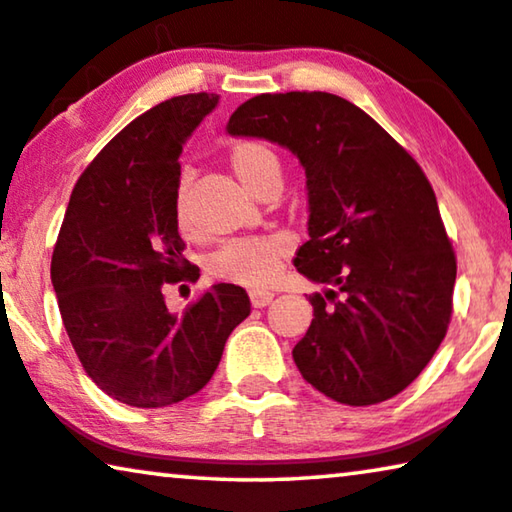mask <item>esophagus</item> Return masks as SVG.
Wrapping results in <instances>:
<instances>
[{"mask_svg":"<svg viewBox=\"0 0 512 512\" xmlns=\"http://www.w3.org/2000/svg\"><path fill=\"white\" fill-rule=\"evenodd\" d=\"M273 301V292H264V290H253L250 292V304L253 308H264Z\"/></svg>","mask_w":512,"mask_h":512,"instance_id":"obj_1","label":"esophagus"}]
</instances>
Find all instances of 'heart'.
Returning <instances> with one entry per match:
<instances>
[{"label": "heart", "instance_id": "obj_1", "mask_svg": "<svg viewBox=\"0 0 512 512\" xmlns=\"http://www.w3.org/2000/svg\"><path fill=\"white\" fill-rule=\"evenodd\" d=\"M229 167L236 178L255 192L257 197L271 187H280L283 167L280 157L264 141H239L229 148ZM190 169L178 174L174 192L176 222L183 232L192 229L190 211ZM290 243L283 236H250V239H234L222 243L208 259V271L213 278L243 287H264L276 280L283 259L287 257Z\"/></svg>", "mask_w": 512, "mask_h": 512}]
</instances>
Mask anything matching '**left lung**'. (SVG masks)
Listing matches in <instances>:
<instances>
[{
  "mask_svg": "<svg viewBox=\"0 0 512 512\" xmlns=\"http://www.w3.org/2000/svg\"><path fill=\"white\" fill-rule=\"evenodd\" d=\"M227 132L280 143L306 169L311 239L294 266L334 290L311 297L313 322L292 350L301 376L345 406L397 397L445 338L457 278L420 164L369 113L329 92L257 95Z\"/></svg>",
  "mask_w": 512,
  "mask_h": 512,
  "instance_id": "8db88e82",
  "label": "left lung"
}]
</instances>
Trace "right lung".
<instances>
[{"label": "right lung", "instance_id": "add662e5", "mask_svg": "<svg viewBox=\"0 0 512 512\" xmlns=\"http://www.w3.org/2000/svg\"><path fill=\"white\" fill-rule=\"evenodd\" d=\"M213 92L171 97L113 136L71 192L50 262L57 306L83 369L134 408L197 394L250 315L243 287L218 283L183 315L164 287L197 280L183 255L174 192L183 143L218 104Z\"/></svg>", "mask_w": 512, "mask_h": 512}]
</instances>
